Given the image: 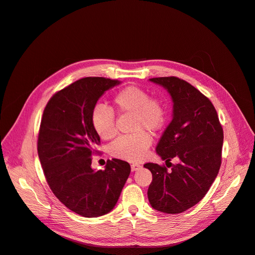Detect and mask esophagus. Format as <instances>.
<instances>
[{"mask_svg":"<svg viewBox=\"0 0 255 255\" xmlns=\"http://www.w3.org/2000/svg\"><path fill=\"white\" fill-rule=\"evenodd\" d=\"M140 168H141V165H139V164H131V165H130V169H131V171L139 170Z\"/></svg>","mask_w":255,"mask_h":255,"instance_id":"34e87169","label":"esophagus"}]
</instances>
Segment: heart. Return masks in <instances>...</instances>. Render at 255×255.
Here are the masks:
<instances>
[{
  "label": "heart",
  "instance_id": "b5f03b06",
  "mask_svg": "<svg viewBox=\"0 0 255 255\" xmlns=\"http://www.w3.org/2000/svg\"><path fill=\"white\" fill-rule=\"evenodd\" d=\"M113 104L119 113L134 115V130H139L133 135L121 136L110 146L112 156L128 161H139L144 157L151 140L144 130L157 131L165 121V110L161 101L149 98V95L136 86H128L115 94ZM91 122L97 135L104 140L113 138L116 134L115 115L113 111L97 106L92 111Z\"/></svg>",
  "mask_w": 255,
  "mask_h": 255
}]
</instances>
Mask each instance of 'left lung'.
Segmentation results:
<instances>
[{"label": "left lung", "instance_id": "left-lung-1", "mask_svg": "<svg viewBox=\"0 0 255 255\" xmlns=\"http://www.w3.org/2000/svg\"><path fill=\"white\" fill-rule=\"evenodd\" d=\"M149 80L167 90L174 109L156 147L172 168L144 164L152 175L147 197L152 208L176 215L195 206L216 180L222 163L223 128L211 101L187 81L175 76ZM172 157L179 163L171 165Z\"/></svg>", "mask_w": 255, "mask_h": 255}]
</instances>
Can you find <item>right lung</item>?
I'll use <instances>...</instances> for the list:
<instances>
[{
	"instance_id": "right-lung-1",
	"label": "right lung",
	"mask_w": 255,
	"mask_h": 255,
	"mask_svg": "<svg viewBox=\"0 0 255 255\" xmlns=\"http://www.w3.org/2000/svg\"><path fill=\"white\" fill-rule=\"evenodd\" d=\"M119 80L85 77L58 91L44 110L37 152L49 187L63 204L77 215L97 218L116 205L130 166L108 160L105 170L91 167L100 138L91 115L106 91Z\"/></svg>"
}]
</instances>
